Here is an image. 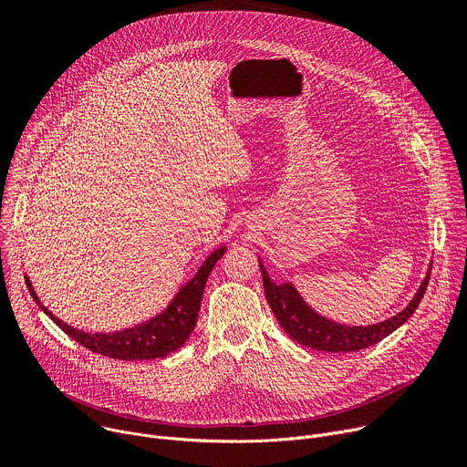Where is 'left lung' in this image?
I'll return each instance as SVG.
<instances>
[{
  "label": "left lung",
  "instance_id": "left-lung-1",
  "mask_svg": "<svg viewBox=\"0 0 467 467\" xmlns=\"http://www.w3.org/2000/svg\"><path fill=\"white\" fill-rule=\"evenodd\" d=\"M261 272H263L265 295L279 327H282L295 341H298L300 346L312 348L317 351H328V353L360 351L378 344V341L392 334L398 327H401L415 314V309L419 307L426 293L428 279H430V274H428L424 277V282L420 284L417 295L410 302V306L398 316L371 327H346L317 316L314 309L300 298V295L291 284H282V285L274 284L268 277V274L265 272L263 265H261Z\"/></svg>",
  "mask_w": 467,
  "mask_h": 467
}]
</instances>
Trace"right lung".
Here are the masks:
<instances>
[{"label": "right lung", "mask_w": 467, "mask_h": 467, "mask_svg": "<svg viewBox=\"0 0 467 467\" xmlns=\"http://www.w3.org/2000/svg\"><path fill=\"white\" fill-rule=\"evenodd\" d=\"M225 254V247L215 250L195 274L192 282L182 287L176 298L169 304V307L161 316L155 319L133 327L130 330L109 332V334H88L84 330L73 328L67 323L59 321L52 316L45 306H41L39 296L34 293L29 279L26 277V285L34 296V300L43 307V312L61 328L69 337H73L77 344L84 346L86 349L118 360H151V358H163L169 353L182 348L188 341L192 330L197 325L201 300L204 293L206 279L213 268V265L220 261Z\"/></svg>", "instance_id": "right-lung-1"}]
</instances>
